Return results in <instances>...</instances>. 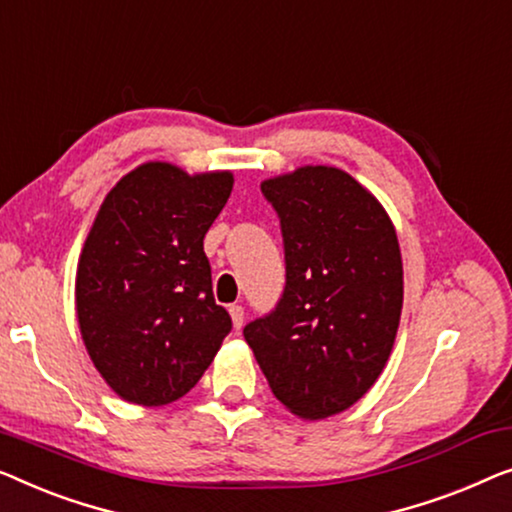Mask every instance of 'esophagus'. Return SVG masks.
<instances>
[{
  "mask_svg": "<svg viewBox=\"0 0 512 512\" xmlns=\"http://www.w3.org/2000/svg\"><path fill=\"white\" fill-rule=\"evenodd\" d=\"M229 315H232L234 329L239 331V329L243 327V318H246V313H243V306H239V304H232V306H229Z\"/></svg>",
  "mask_w": 512,
  "mask_h": 512,
  "instance_id": "34e87169",
  "label": "esophagus"
}]
</instances>
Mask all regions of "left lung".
<instances>
[{
  "mask_svg": "<svg viewBox=\"0 0 512 512\" xmlns=\"http://www.w3.org/2000/svg\"><path fill=\"white\" fill-rule=\"evenodd\" d=\"M285 243V292L243 336L290 413L325 420L383 373L403 306L397 229L343 169L306 164L262 181Z\"/></svg>",
  "mask_w": 512,
  "mask_h": 512,
  "instance_id": "obj_1",
  "label": "left lung"
}]
</instances>
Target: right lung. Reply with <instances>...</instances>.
<instances>
[{
  "instance_id": "right-lung-1",
  "label": "right lung",
  "mask_w": 512,
  "mask_h": 512,
  "mask_svg": "<svg viewBox=\"0 0 512 512\" xmlns=\"http://www.w3.org/2000/svg\"><path fill=\"white\" fill-rule=\"evenodd\" d=\"M232 187V171L143 162L99 206L78 257L76 318L92 364L120 399H181L232 329L204 253Z\"/></svg>"
}]
</instances>
